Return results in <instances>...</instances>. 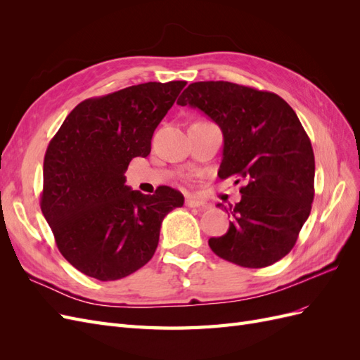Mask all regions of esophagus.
I'll list each match as a JSON object with an SVG mask.
<instances>
[{"instance_id": "esophagus-1", "label": "esophagus", "mask_w": 360, "mask_h": 360, "mask_svg": "<svg viewBox=\"0 0 360 360\" xmlns=\"http://www.w3.org/2000/svg\"><path fill=\"white\" fill-rule=\"evenodd\" d=\"M184 204H186L188 207H191V209H207L209 207V204L201 201V200H197V198H188L186 201H184Z\"/></svg>"}]
</instances>
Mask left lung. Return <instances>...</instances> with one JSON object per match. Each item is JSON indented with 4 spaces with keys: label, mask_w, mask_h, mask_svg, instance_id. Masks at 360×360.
<instances>
[{
    "label": "left lung",
    "mask_w": 360,
    "mask_h": 360,
    "mask_svg": "<svg viewBox=\"0 0 360 360\" xmlns=\"http://www.w3.org/2000/svg\"><path fill=\"white\" fill-rule=\"evenodd\" d=\"M177 103L198 108L221 127L217 176L245 181L240 202L226 210L228 231L209 240L213 252L249 269L284 258L314 200V151L296 112L275 93L226 81L193 82Z\"/></svg>",
    "instance_id": "8db88e82"
}]
</instances>
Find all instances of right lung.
Here are the masks:
<instances>
[{
  "mask_svg": "<svg viewBox=\"0 0 360 360\" xmlns=\"http://www.w3.org/2000/svg\"><path fill=\"white\" fill-rule=\"evenodd\" d=\"M186 81L146 82L75 106L43 160L41 213L57 248L84 275L115 281L155 255L163 217L184 202L160 186L130 191L124 172L146 158L151 136Z\"/></svg>",
  "mask_w": 360,
  "mask_h": 360,
  "instance_id": "obj_1",
  "label": "right lung"
}]
</instances>
